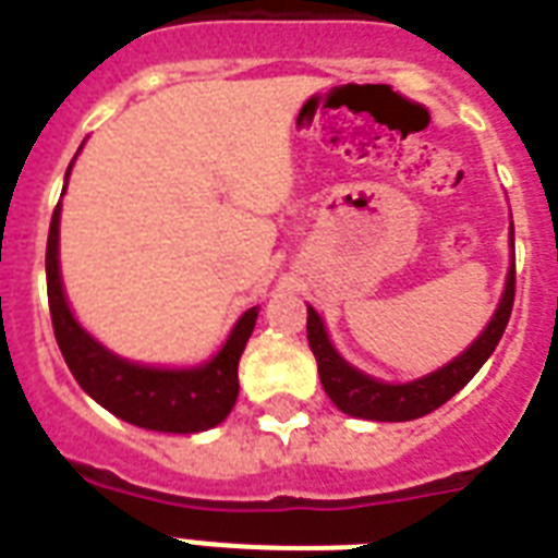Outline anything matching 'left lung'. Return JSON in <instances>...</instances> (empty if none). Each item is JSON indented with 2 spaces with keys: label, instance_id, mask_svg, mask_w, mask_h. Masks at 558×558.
I'll use <instances>...</instances> for the list:
<instances>
[{
  "label": "left lung",
  "instance_id": "1",
  "mask_svg": "<svg viewBox=\"0 0 558 558\" xmlns=\"http://www.w3.org/2000/svg\"><path fill=\"white\" fill-rule=\"evenodd\" d=\"M510 248H515V231H512V226ZM512 298H515V252H512L507 280H504L501 301L495 306L493 318L481 330V336L460 356H454L451 362L437 367V371L416 376L411 381L376 379L371 373L350 365L348 359L341 356L336 344H332L322 315L306 304V339H310L313 356L318 362V376H322L327 397L344 414L359 416V420H376V423H405V420L432 414L434 408L449 402L484 367L486 359L493 356V350L498 348V341H501L504 330H507V322H510Z\"/></svg>",
  "mask_w": 558,
  "mask_h": 558
}]
</instances>
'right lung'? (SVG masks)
I'll use <instances>...</instances> for the list:
<instances>
[{
    "label": "right lung",
    "mask_w": 558,
    "mask_h": 558,
    "mask_svg": "<svg viewBox=\"0 0 558 558\" xmlns=\"http://www.w3.org/2000/svg\"><path fill=\"white\" fill-rule=\"evenodd\" d=\"M72 165L65 170V185H69ZM60 214H63V202H57L51 228H48V306H51L57 344L77 385L98 405L107 408L109 414L121 416L124 423H133L138 428H150V432L196 434L222 423L231 414L236 393H240L236 365H240L260 306L245 310L228 332V339L222 341V348L199 365H142L133 359L118 356L74 318L69 306L63 275H60Z\"/></svg>",
    "instance_id": "1"
}]
</instances>
